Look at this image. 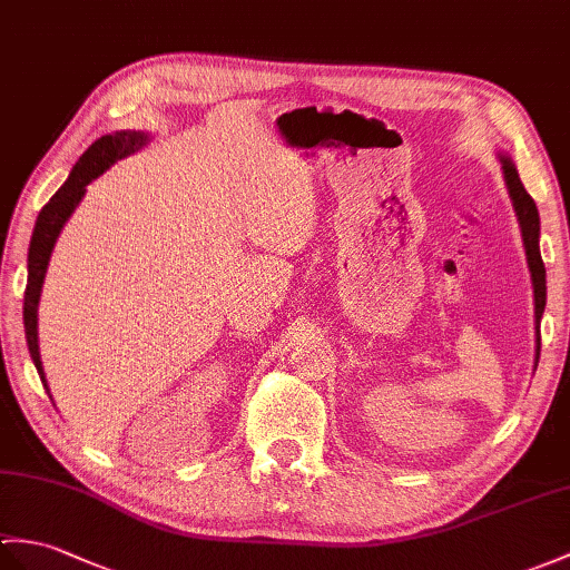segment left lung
Returning <instances> with one entry per match:
<instances>
[{
	"label": "left lung",
	"instance_id": "left-lung-1",
	"mask_svg": "<svg viewBox=\"0 0 570 570\" xmlns=\"http://www.w3.org/2000/svg\"><path fill=\"white\" fill-rule=\"evenodd\" d=\"M498 160L502 165V177H505V187L510 194L514 216H518V220H520L527 267H529V274H532L534 323H537V362H539V347H541L539 323H541V315H544V306H547V269H544V262H541V253H539V210H537L534 198L529 196L527 189L522 187L518 167H514L510 157L505 153H498Z\"/></svg>",
	"mask_w": 570,
	"mask_h": 570
}]
</instances>
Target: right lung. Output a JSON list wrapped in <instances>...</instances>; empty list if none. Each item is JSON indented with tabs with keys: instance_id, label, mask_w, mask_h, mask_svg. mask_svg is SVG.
<instances>
[{
	"instance_id": "1",
	"label": "right lung",
	"mask_w": 570,
	"mask_h": 570,
	"mask_svg": "<svg viewBox=\"0 0 570 570\" xmlns=\"http://www.w3.org/2000/svg\"><path fill=\"white\" fill-rule=\"evenodd\" d=\"M150 142V134L145 130H116V134L101 136L85 150L77 165L72 167L68 181L52 194L50 202L41 208L36 218L31 245H29V284L23 291V327H26V342H29L31 360L36 364V372L41 376L48 395V381L43 374L41 352H38V301H41L43 279L48 272V262L52 255V247L58 243V235L65 228V223L75 214V208L82 202L87 191V184L91 179L101 177L114 163L124 160V157L142 150ZM52 401V399H50Z\"/></svg>"
}]
</instances>
